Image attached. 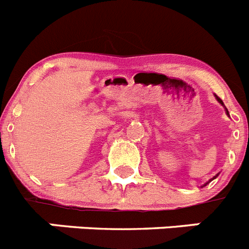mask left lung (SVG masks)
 <instances>
[{
	"label": "left lung",
	"mask_w": 249,
	"mask_h": 249,
	"mask_svg": "<svg viewBox=\"0 0 249 249\" xmlns=\"http://www.w3.org/2000/svg\"><path fill=\"white\" fill-rule=\"evenodd\" d=\"M217 100H218V101H219V103H220V104H223V101L220 100V99H219V98H218V96H217ZM227 114H228V111H227ZM215 177H217V176H215ZM215 177H214V178H215ZM214 178H212V179H211V180H213V179H214ZM211 180H209V181H211ZM207 184H208V183H205V184H204V185H207Z\"/></svg>",
	"instance_id": "8db88e82"
}]
</instances>
